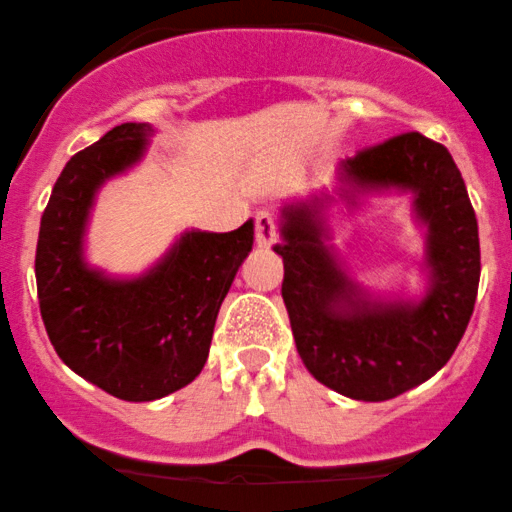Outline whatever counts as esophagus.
Here are the masks:
<instances>
[{
    "label": "esophagus",
    "instance_id": "obj_1",
    "mask_svg": "<svg viewBox=\"0 0 512 512\" xmlns=\"http://www.w3.org/2000/svg\"><path fill=\"white\" fill-rule=\"evenodd\" d=\"M277 242V225L270 211H258L256 214V244L261 249L275 247Z\"/></svg>",
    "mask_w": 512,
    "mask_h": 512
}]
</instances>
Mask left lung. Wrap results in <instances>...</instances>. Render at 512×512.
<instances>
[{
	"mask_svg": "<svg viewBox=\"0 0 512 512\" xmlns=\"http://www.w3.org/2000/svg\"><path fill=\"white\" fill-rule=\"evenodd\" d=\"M409 194L424 230V287L364 288L337 256L333 225L371 196ZM282 298L305 369L338 395L383 402L435 376L466 331L480 284L477 218L444 145L402 134L338 164L334 185L280 204Z\"/></svg>",
	"mask_w": 512,
	"mask_h": 512,
	"instance_id": "8db88e82",
	"label": "left lung"
}]
</instances>
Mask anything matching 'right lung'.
Masks as SVG:
<instances>
[{"mask_svg":"<svg viewBox=\"0 0 512 512\" xmlns=\"http://www.w3.org/2000/svg\"><path fill=\"white\" fill-rule=\"evenodd\" d=\"M152 136V124H119L65 164L35 258L39 310L58 357L126 402L159 400L195 381L223 298L254 247L249 218L232 232H181L138 275L89 263L86 230L98 192L143 162Z\"/></svg>","mask_w":512,"mask_h":512,"instance_id":"obj_1","label":"right lung"}]
</instances>
